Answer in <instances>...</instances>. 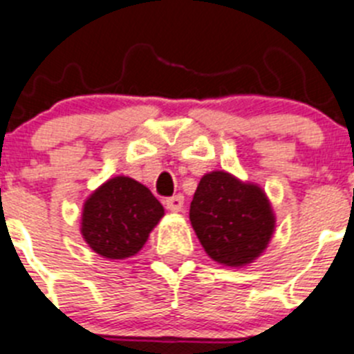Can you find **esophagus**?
<instances>
[{
  "label": "esophagus",
  "mask_w": 354,
  "mask_h": 354,
  "mask_svg": "<svg viewBox=\"0 0 354 354\" xmlns=\"http://www.w3.org/2000/svg\"><path fill=\"white\" fill-rule=\"evenodd\" d=\"M165 205H167V208L170 212H174V214H179V212H183V208H184V196L183 194H175V196L168 198V200L165 201Z\"/></svg>",
  "instance_id": "34e87169"
}]
</instances>
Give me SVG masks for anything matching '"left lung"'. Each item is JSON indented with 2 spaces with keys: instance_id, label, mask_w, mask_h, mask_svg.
I'll return each instance as SVG.
<instances>
[{
  "instance_id": "8db88e82",
  "label": "left lung",
  "mask_w": 354,
  "mask_h": 354,
  "mask_svg": "<svg viewBox=\"0 0 354 354\" xmlns=\"http://www.w3.org/2000/svg\"><path fill=\"white\" fill-rule=\"evenodd\" d=\"M189 221L208 257L230 268H243L261 257L276 227L264 189L224 170L201 177Z\"/></svg>"
}]
</instances>
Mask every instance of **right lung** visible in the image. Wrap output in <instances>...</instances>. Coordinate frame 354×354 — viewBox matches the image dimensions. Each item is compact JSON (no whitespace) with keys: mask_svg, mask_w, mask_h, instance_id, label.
Segmentation results:
<instances>
[{"mask_svg":"<svg viewBox=\"0 0 354 354\" xmlns=\"http://www.w3.org/2000/svg\"><path fill=\"white\" fill-rule=\"evenodd\" d=\"M163 215V205L144 184L118 175L86 198L80 231L100 257L123 261L139 254Z\"/></svg>","mask_w":354,"mask_h":354,"instance_id":"right-lung-1","label":"right lung"}]
</instances>
